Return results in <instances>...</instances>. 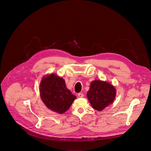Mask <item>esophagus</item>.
I'll list each match as a JSON object with an SVG mask.
<instances>
[{
    "instance_id": "1",
    "label": "esophagus",
    "mask_w": 151,
    "mask_h": 151,
    "mask_svg": "<svg viewBox=\"0 0 151 151\" xmlns=\"http://www.w3.org/2000/svg\"><path fill=\"white\" fill-rule=\"evenodd\" d=\"M78 97H80V98H82V97H83L84 95H83V93L82 92H80V93H79L78 94Z\"/></svg>"
}]
</instances>
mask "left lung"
Masks as SVG:
<instances>
[{
	"mask_svg": "<svg viewBox=\"0 0 151 151\" xmlns=\"http://www.w3.org/2000/svg\"><path fill=\"white\" fill-rule=\"evenodd\" d=\"M87 97L93 109L101 111L114 101L116 89L108 82L95 80L91 84Z\"/></svg>",
	"mask_w": 151,
	"mask_h": 151,
	"instance_id": "obj_1",
	"label": "left lung"
}]
</instances>
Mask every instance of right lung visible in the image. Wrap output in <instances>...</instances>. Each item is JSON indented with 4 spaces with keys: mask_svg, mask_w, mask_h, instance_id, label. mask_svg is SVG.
I'll list each match as a JSON object with an SVG mask.
<instances>
[{
    "mask_svg": "<svg viewBox=\"0 0 151 151\" xmlns=\"http://www.w3.org/2000/svg\"><path fill=\"white\" fill-rule=\"evenodd\" d=\"M40 93L45 105L59 114L68 110L76 98L66 88L63 79L54 74L42 79L40 84Z\"/></svg>",
    "mask_w": 151,
    "mask_h": 151,
    "instance_id": "right-lung-1",
    "label": "right lung"
}]
</instances>
